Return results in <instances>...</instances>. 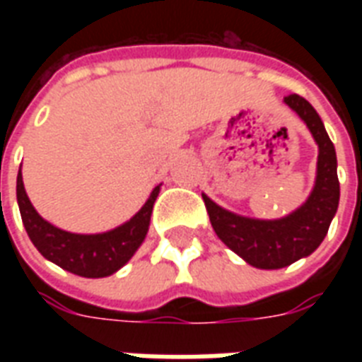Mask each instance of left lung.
<instances>
[{
	"instance_id": "8db88e82",
	"label": "left lung",
	"mask_w": 362,
	"mask_h": 362,
	"mask_svg": "<svg viewBox=\"0 0 362 362\" xmlns=\"http://www.w3.org/2000/svg\"><path fill=\"white\" fill-rule=\"evenodd\" d=\"M284 101L306 122L320 146L317 178L308 201L287 218L263 221L231 214L203 195L216 235L246 263L257 269H281L314 252L329 231L340 199L337 152L320 115L297 93H289Z\"/></svg>"
}]
</instances>
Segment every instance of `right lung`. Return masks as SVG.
Listing matches in <instances>:
<instances>
[{
  "label": "right lung",
  "mask_w": 362,
  "mask_h": 362,
  "mask_svg": "<svg viewBox=\"0 0 362 362\" xmlns=\"http://www.w3.org/2000/svg\"><path fill=\"white\" fill-rule=\"evenodd\" d=\"M159 186L153 187L144 206L127 223L103 235H75L50 226L37 214L25 195L22 173L16 178V199L25 233L42 257L84 278H105L122 269L141 246L150 226Z\"/></svg>",
  "instance_id": "obj_1"
}]
</instances>
